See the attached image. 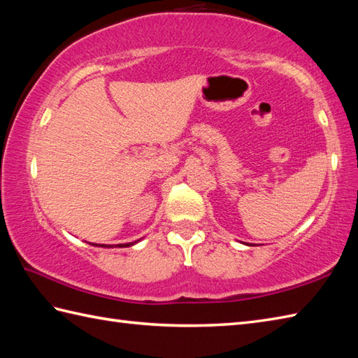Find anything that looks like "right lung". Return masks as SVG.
Segmentation results:
<instances>
[{"instance_id":"add662e5","label":"right lung","mask_w":358,"mask_h":358,"mask_svg":"<svg viewBox=\"0 0 358 358\" xmlns=\"http://www.w3.org/2000/svg\"><path fill=\"white\" fill-rule=\"evenodd\" d=\"M135 243H138V240L134 241V243H124V245H118V246H120V248H129V246H134ZM94 246H98V245H94ZM100 246H101V248H112L110 245H100Z\"/></svg>"}]
</instances>
